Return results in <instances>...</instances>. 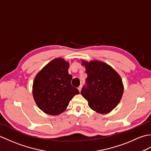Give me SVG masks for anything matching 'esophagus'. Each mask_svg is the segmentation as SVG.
I'll return each mask as SVG.
<instances>
[{
  "mask_svg": "<svg viewBox=\"0 0 151 151\" xmlns=\"http://www.w3.org/2000/svg\"><path fill=\"white\" fill-rule=\"evenodd\" d=\"M78 91L81 92V89H82V86H80L78 88Z\"/></svg>",
  "mask_w": 151,
  "mask_h": 151,
  "instance_id": "1",
  "label": "esophagus"
}]
</instances>
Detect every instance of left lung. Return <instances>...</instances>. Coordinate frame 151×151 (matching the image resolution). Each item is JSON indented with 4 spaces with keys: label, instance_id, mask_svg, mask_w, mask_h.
<instances>
[{
    "label": "left lung",
    "instance_id": "8db88e82",
    "mask_svg": "<svg viewBox=\"0 0 151 151\" xmlns=\"http://www.w3.org/2000/svg\"><path fill=\"white\" fill-rule=\"evenodd\" d=\"M85 66L87 88L83 87L81 95L88 101L89 108L99 114H106L119 103L124 86L116 70L103 62L82 60Z\"/></svg>",
    "mask_w": 151,
    "mask_h": 151
}]
</instances>
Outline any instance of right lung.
<instances>
[{
  "label": "right lung",
  "mask_w": 151,
  "mask_h": 151,
  "mask_svg": "<svg viewBox=\"0 0 151 151\" xmlns=\"http://www.w3.org/2000/svg\"><path fill=\"white\" fill-rule=\"evenodd\" d=\"M69 63L57 58L48 63L33 82L32 95L37 106L44 113L51 115L62 114L70 101L79 93L70 84L72 76L68 73Z\"/></svg>",
  "instance_id": "add662e5"
}]
</instances>
